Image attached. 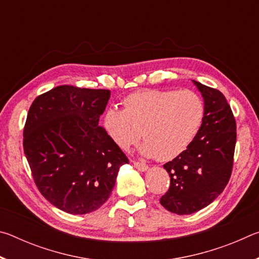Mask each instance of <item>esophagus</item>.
<instances>
[{"instance_id":"obj_1","label":"esophagus","mask_w":259,"mask_h":259,"mask_svg":"<svg viewBox=\"0 0 259 259\" xmlns=\"http://www.w3.org/2000/svg\"><path fill=\"white\" fill-rule=\"evenodd\" d=\"M134 165H135L136 169L139 170V171L145 172V171H147V170H148V165H146L145 163H142V162L134 161Z\"/></svg>"}]
</instances>
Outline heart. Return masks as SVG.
I'll use <instances>...</instances> for the list:
<instances>
[{"instance_id": "b5f03b06", "label": "heart", "mask_w": 259, "mask_h": 259, "mask_svg": "<svg viewBox=\"0 0 259 259\" xmlns=\"http://www.w3.org/2000/svg\"><path fill=\"white\" fill-rule=\"evenodd\" d=\"M123 109L108 108L103 125L121 150H129L142 137L144 156L174 160L194 142L204 119V103L192 90L144 89L126 96Z\"/></svg>"}]
</instances>
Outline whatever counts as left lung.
Instances as JSON below:
<instances>
[{"mask_svg": "<svg viewBox=\"0 0 259 259\" xmlns=\"http://www.w3.org/2000/svg\"><path fill=\"white\" fill-rule=\"evenodd\" d=\"M204 102V119L190 147L166 162L168 192L160 203L170 212L191 214L209 205L230 181L236 143L232 109L221 91L192 80Z\"/></svg>", "mask_w": 259, "mask_h": 259, "instance_id": "left-lung-1", "label": "left lung"}]
</instances>
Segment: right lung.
I'll use <instances>...</instances> for the list:
<instances>
[{"instance_id": "1", "label": "right lung", "mask_w": 259, "mask_h": 259, "mask_svg": "<svg viewBox=\"0 0 259 259\" xmlns=\"http://www.w3.org/2000/svg\"><path fill=\"white\" fill-rule=\"evenodd\" d=\"M111 91L59 85L38 96L24 128V152L41 194L63 211L93 212L129 160L99 117Z\"/></svg>"}]
</instances>
